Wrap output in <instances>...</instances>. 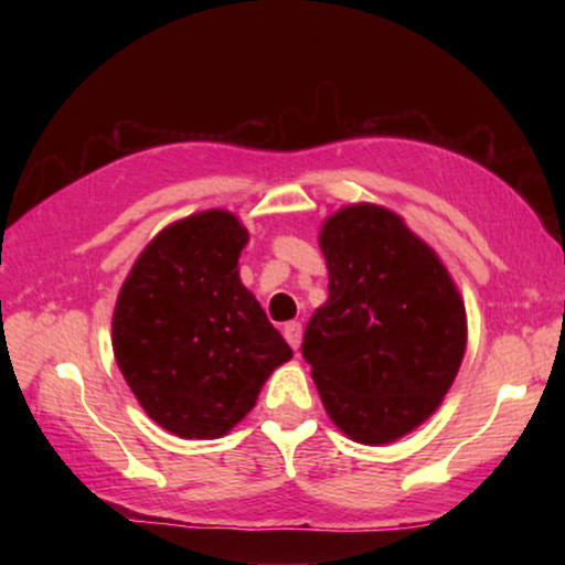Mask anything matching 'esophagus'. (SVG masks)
I'll list each match as a JSON object with an SVG mask.
<instances>
[{
	"label": "esophagus",
	"instance_id": "esophagus-1",
	"mask_svg": "<svg viewBox=\"0 0 565 565\" xmlns=\"http://www.w3.org/2000/svg\"><path fill=\"white\" fill-rule=\"evenodd\" d=\"M282 337H285V342H288L292 350H298L300 347V337H303V329H300V323L298 321H288L282 327Z\"/></svg>",
	"mask_w": 565,
	"mask_h": 565
}]
</instances>
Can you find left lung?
<instances>
[{"label":"left lung","mask_w":565,"mask_h":565,"mask_svg":"<svg viewBox=\"0 0 565 565\" xmlns=\"http://www.w3.org/2000/svg\"><path fill=\"white\" fill-rule=\"evenodd\" d=\"M329 298L300 352L339 431L388 445L437 412L468 344L466 303L437 252L391 207L352 203L321 223Z\"/></svg>","instance_id":"left-lung-1"}]
</instances>
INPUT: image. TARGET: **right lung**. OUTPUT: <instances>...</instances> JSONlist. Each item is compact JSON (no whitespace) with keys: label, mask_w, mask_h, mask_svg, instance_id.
I'll use <instances>...</instances> for the list:
<instances>
[{"label":"right lung","mask_w":565,"mask_h":565,"mask_svg":"<svg viewBox=\"0 0 565 565\" xmlns=\"http://www.w3.org/2000/svg\"><path fill=\"white\" fill-rule=\"evenodd\" d=\"M246 242L249 231L223 207L169 223L115 300V362L143 412L182 439L228 435L292 358L238 277Z\"/></svg>","instance_id":"right-lung-1"}]
</instances>
